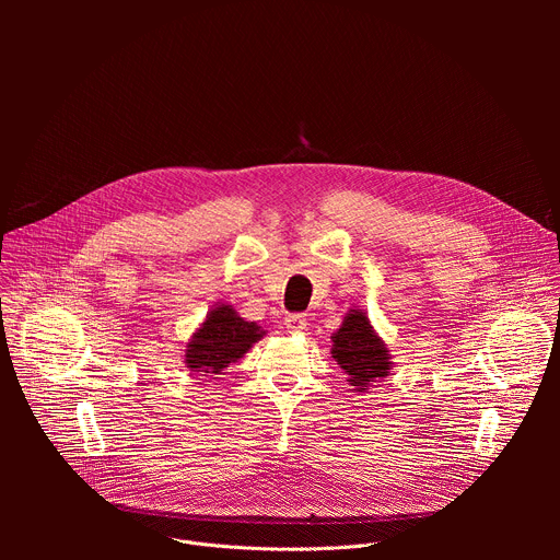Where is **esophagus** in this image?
Listing matches in <instances>:
<instances>
[{
  "label": "esophagus",
  "mask_w": 560,
  "mask_h": 560,
  "mask_svg": "<svg viewBox=\"0 0 560 560\" xmlns=\"http://www.w3.org/2000/svg\"><path fill=\"white\" fill-rule=\"evenodd\" d=\"M305 326H307V318H305L303 314H290V316L285 318V328H288V332H292V335L303 332Z\"/></svg>",
  "instance_id": "1"
}]
</instances>
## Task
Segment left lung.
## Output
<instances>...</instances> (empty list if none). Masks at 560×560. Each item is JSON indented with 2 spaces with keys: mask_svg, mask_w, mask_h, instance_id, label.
Masks as SVG:
<instances>
[{
  "mask_svg": "<svg viewBox=\"0 0 560 560\" xmlns=\"http://www.w3.org/2000/svg\"><path fill=\"white\" fill-rule=\"evenodd\" d=\"M332 357L354 392H365L392 370V357L361 310H350L332 335Z\"/></svg>",
  "mask_w": 560,
  "mask_h": 560,
  "instance_id": "8db88e82",
  "label": "left lung"
}]
</instances>
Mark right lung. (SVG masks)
Instances as JSON below:
<instances>
[{
    "instance_id": "right-lung-1",
    "label": "right lung",
    "mask_w": 560,
    "mask_h": 560,
    "mask_svg": "<svg viewBox=\"0 0 560 560\" xmlns=\"http://www.w3.org/2000/svg\"><path fill=\"white\" fill-rule=\"evenodd\" d=\"M264 335L266 330L261 326L246 322L232 305H214L186 346V368L190 372H203V376L221 374L264 339Z\"/></svg>"
}]
</instances>
